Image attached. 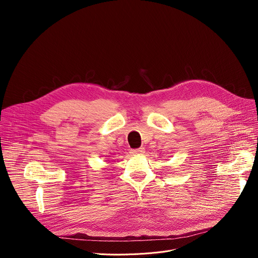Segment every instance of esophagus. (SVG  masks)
I'll return each mask as SVG.
<instances>
[{
  "instance_id": "34e87169",
  "label": "esophagus",
  "mask_w": 258,
  "mask_h": 258,
  "mask_svg": "<svg viewBox=\"0 0 258 258\" xmlns=\"http://www.w3.org/2000/svg\"><path fill=\"white\" fill-rule=\"evenodd\" d=\"M143 152H144V148H142V147L136 148V150H131L132 155H141Z\"/></svg>"
}]
</instances>
